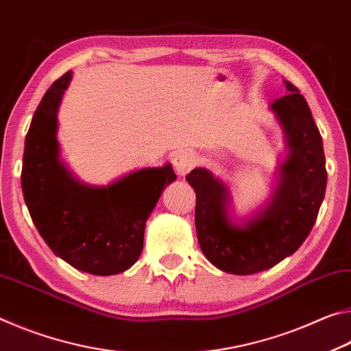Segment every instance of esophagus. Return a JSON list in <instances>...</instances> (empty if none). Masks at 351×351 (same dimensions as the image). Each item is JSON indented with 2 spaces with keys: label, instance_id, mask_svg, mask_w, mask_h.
<instances>
[{
  "label": "esophagus",
  "instance_id": "obj_1",
  "mask_svg": "<svg viewBox=\"0 0 351 351\" xmlns=\"http://www.w3.org/2000/svg\"><path fill=\"white\" fill-rule=\"evenodd\" d=\"M197 163V155L193 151H188V149H183V151H179L174 158H172V165H174V169L177 171L179 176H185L191 171L194 166Z\"/></svg>",
  "mask_w": 351,
  "mask_h": 351
}]
</instances>
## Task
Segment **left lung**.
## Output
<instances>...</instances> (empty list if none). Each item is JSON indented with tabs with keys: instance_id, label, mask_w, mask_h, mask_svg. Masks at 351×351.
Wrapping results in <instances>:
<instances>
[{
	"instance_id": "obj_1",
	"label": "left lung",
	"mask_w": 351,
	"mask_h": 351,
	"mask_svg": "<svg viewBox=\"0 0 351 351\" xmlns=\"http://www.w3.org/2000/svg\"><path fill=\"white\" fill-rule=\"evenodd\" d=\"M288 95L271 104L286 136L288 157L278 166V182L264 206L237 219L232 194L205 168L186 176L196 191L199 245L213 266L234 275H250L274 267L303 244L317 219L325 197L324 143L305 97L288 80Z\"/></svg>"
}]
</instances>
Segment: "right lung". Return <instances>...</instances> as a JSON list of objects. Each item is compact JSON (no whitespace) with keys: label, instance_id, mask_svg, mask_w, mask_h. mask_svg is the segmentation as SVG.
<instances>
[{"label":"right lung","instance_id":"add662e5","mask_svg":"<svg viewBox=\"0 0 351 351\" xmlns=\"http://www.w3.org/2000/svg\"><path fill=\"white\" fill-rule=\"evenodd\" d=\"M71 77L68 71L57 79L34 113L23 154V196L54 255L77 271L117 275L140 258L147 217L177 176L171 163L99 186L73 176L57 141V112Z\"/></svg>","mask_w":351,"mask_h":351}]
</instances>
